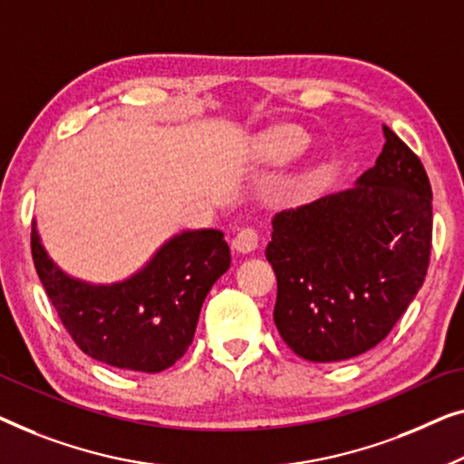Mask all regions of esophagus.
<instances>
[{"mask_svg": "<svg viewBox=\"0 0 464 464\" xmlns=\"http://www.w3.org/2000/svg\"><path fill=\"white\" fill-rule=\"evenodd\" d=\"M258 231L252 229V227H244V229H239L237 235L233 237V247L241 254H247L252 250H256L258 247Z\"/></svg>", "mask_w": 464, "mask_h": 464, "instance_id": "esophagus-1", "label": "esophagus"}]
</instances>
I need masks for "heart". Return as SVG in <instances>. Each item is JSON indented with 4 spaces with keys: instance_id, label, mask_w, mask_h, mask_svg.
<instances>
[{
    "instance_id": "1",
    "label": "heart",
    "mask_w": 464,
    "mask_h": 464,
    "mask_svg": "<svg viewBox=\"0 0 464 464\" xmlns=\"http://www.w3.org/2000/svg\"><path fill=\"white\" fill-rule=\"evenodd\" d=\"M306 147V134L303 130L282 126L266 132L258 142V155L269 164H285L303 153Z\"/></svg>"
}]
</instances>
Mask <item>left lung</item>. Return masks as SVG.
Instances as JSON below:
<instances>
[{"mask_svg":"<svg viewBox=\"0 0 464 464\" xmlns=\"http://www.w3.org/2000/svg\"><path fill=\"white\" fill-rule=\"evenodd\" d=\"M382 132V153L353 188L273 218V319L303 360L343 362L376 347L425 282L429 176L393 130Z\"/></svg>","mask_w":464,"mask_h":464,"instance_id":"left-lung-1","label":"left lung"}]
</instances>
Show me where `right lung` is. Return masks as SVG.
Segmentation results:
<instances>
[{
	"mask_svg": "<svg viewBox=\"0 0 464 464\" xmlns=\"http://www.w3.org/2000/svg\"><path fill=\"white\" fill-rule=\"evenodd\" d=\"M31 254L45 295L77 347L113 368L151 374L185 355L208 292L231 265L218 229L174 235L140 271L115 284L67 276L48 256L35 225Z\"/></svg>",
	"mask_w": 464,
	"mask_h": 464,
	"instance_id": "right-lung-1",
	"label": "right lung"
}]
</instances>
